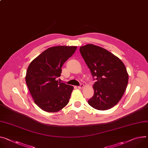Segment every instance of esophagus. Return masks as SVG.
<instances>
[{
	"label": "esophagus",
	"instance_id": "1",
	"mask_svg": "<svg viewBox=\"0 0 148 148\" xmlns=\"http://www.w3.org/2000/svg\"><path fill=\"white\" fill-rule=\"evenodd\" d=\"M84 86H85V85H84L83 84H81L80 86H78V88H79V89H82L83 88H84Z\"/></svg>",
	"mask_w": 148,
	"mask_h": 148
}]
</instances>
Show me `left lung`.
I'll return each mask as SVG.
<instances>
[{
    "mask_svg": "<svg viewBox=\"0 0 148 148\" xmlns=\"http://www.w3.org/2000/svg\"><path fill=\"white\" fill-rule=\"evenodd\" d=\"M86 64L97 81L94 94L88 104L95 109L107 110L115 106L127 86L129 75L123 62L105 49L89 44L79 49Z\"/></svg>",
    "mask_w": 148,
    "mask_h": 148,
    "instance_id": "1",
    "label": "left lung"
}]
</instances>
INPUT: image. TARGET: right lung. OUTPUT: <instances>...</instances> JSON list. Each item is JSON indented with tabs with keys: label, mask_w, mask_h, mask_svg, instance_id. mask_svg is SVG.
I'll list each match as a JSON object with an SVG mask.
<instances>
[{
	"label": "right lung",
	"mask_w": 148,
	"mask_h": 148,
	"mask_svg": "<svg viewBox=\"0 0 148 148\" xmlns=\"http://www.w3.org/2000/svg\"><path fill=\"white\" fill-rule=\"evenodd\" d=\"M76 46L52 47L29 64L25 81L34 103L42 110L56 112L69 103L73 86L58 82L62 67L74 54Z\"/></svg>",
	"instance_id": "right-lung-1"
}]
</instances>
